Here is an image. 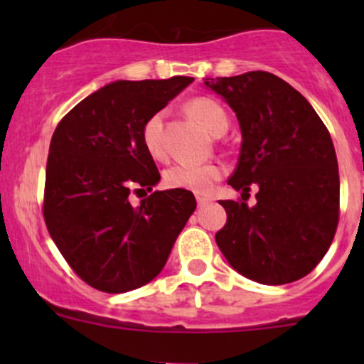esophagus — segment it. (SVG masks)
<instances>
[{
	"label": "esophagus",
	"instance_id": "34e87169",
	"mask_svg": "<svg viewBox=\"0 0 364 364\" xmlns=\"http://www.w3.org/2000/svg\"><path fill=\"white\" fill-rule=\"evenodd\" d=\"M209 197H204V196H197V204L199 205H204V204H208L209 203Z\"/></svg>",
	"mask_w": 364,
	"mask_h": 364
}]
</instances>
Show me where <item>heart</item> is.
Returning a JSON list of instances; mask_svg holds the SVG:
<instances>
[{"label":"heart","instance_id":"b5f03b06","mask_svg":"<svg viewBox=\"0 0 364 364\" xmlns=\"http://www.w3.org/2000/svg\"><path fill=\"white\" fill-rule=\"evenodd\" d=\"M188 112L208 128L213 135H222L229 127L225 109L209 97H196L186 104ZM164 112L159 111L146 119L141 137L146 151L155 160L165 156L164 144ZM223 168L218 164H179L171 165L164 172V183L168 188L190 190L196 193H208L216 181L222 178Z\"/></svg>","mask_w":364,"mask_h":364}]
</instances>
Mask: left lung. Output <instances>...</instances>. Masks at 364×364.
<instances>
[{
  "instance_id": "left-lung-1",
  "label": "left lung",
  "mask_w": 364,
  "mask_h": 364,
  "mask_svg": "<svg viewBox=\"0 0 364 364\" xmlns=\"http://www.w3.org/2000/svg\"><path fill=\"white\" fill-rule=\"evenodd\" d=\"M236 112L241 153L220 200L227 223L215 240L230 266L264 285L306 277L331 247L340 218V176L328 128L306 98L269 72L205 79ZM255 188L257 204L244 197Z\"/></svg>"
}]
</instances>
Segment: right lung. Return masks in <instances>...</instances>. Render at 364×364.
I'll return each mask as SVG.
<instances>
[{
  "instance_id": "1",
  "label": "right lung",
  "mask_w": 364,
  "mask_h": 364,
  "mask_svg": "<svg viewBox=\"0 0 364 364\" xmlns=\"http://www.w3.org/2000/svg\"><path fill=\"white\" fill-rule=\"evenodd\" d=\"M192 77L116 80L95 91L58 123L43 190L47 230L80 280L109 294L134 291L164 269L176 237L196 211L188 190L130 196L160 181L141 132L192 84Z\"/></svg>"
}]
</instances>
